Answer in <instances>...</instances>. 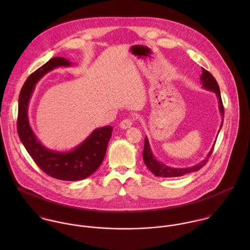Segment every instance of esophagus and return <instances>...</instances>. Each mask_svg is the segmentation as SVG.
I'll return each mask as SVG.
<instances>
[{
  "mask_svg": "<svg viewBox=\"0 0 250 250\" xmlns=\"http://www.w3.org/2000/svg\"><path fill=\"white\" fill-rule=\"evenodd\" d=\"M133 125V119L132 118H125L120 122V128L122 129H128Z\"/></svg>",
  "mask_w": 250,
  "mask_h": 250,
  "instance_id": "obj_1",
  "label": "esophagus"
}]
</instances>
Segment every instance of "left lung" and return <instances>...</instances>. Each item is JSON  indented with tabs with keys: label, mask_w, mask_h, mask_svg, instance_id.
<instances>
[{
	"label": "left lung",
	"mask_w": 250,
	"mask_h": 250,
	"mask_svg": "<svg viewBox=\"0 0 250 250\" xmlns=\"http://www.w3.org/2000/svg\"><path fill=\"white\" fill-rule=\"evenodd\" d=\"M200 80H201V83L203 88L207 89V90H211L215 93L217 100H218V107H219V112L222 116V120L219 126V130L218 133L220 131V129L222 128L223 125V117H224V107L222 105V101H221V96H220V90H219V86L218 83H216L214 76L207 70H205L204 68H202V74L200 76ZM217 133V135H218ZM214 146L211 149V151L209 152V154L207 155L206 159L203 160L201 163L191 167H186V168H175V167H167L166 165H164L163 163L157 161V159L155 158V156L152 153L150 144L148 142L147 137H145L144 140V149H143V161L144 164L146 165V167H148V169L157 177H163V178H170V177H179V176H183L185 174L193 172V171H198L204 165H206V163L208 162V159L210 158V156L213 153L214 150Z\"/></svg>",
	"instance_id": "obj_1"
}]
</instances>
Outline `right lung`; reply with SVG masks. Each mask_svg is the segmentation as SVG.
I'll return each mask as SVG.
<instances>
[{"label": "right lung", "mask_w": 250, "mask_h": 250, "mask_svg": "<svg viewBox=\"0 0 250 250\" xmlns=\"http://www.w3.org/2000/svg\"><path fill=\"white\" fill-rule=\"evenodd\" d=\"M71 65L68 60L56 57L34 72L21 89L17 118L19 138L36 165L49 176L63 181L87 178L98 169L105 158L113 129L111 126L97 128L80 145L67 152L50 150L37 140L28 116V107L36 83L48 72L60 66Z\"/></svg>", "instance_id": "1"}]
</instances>
